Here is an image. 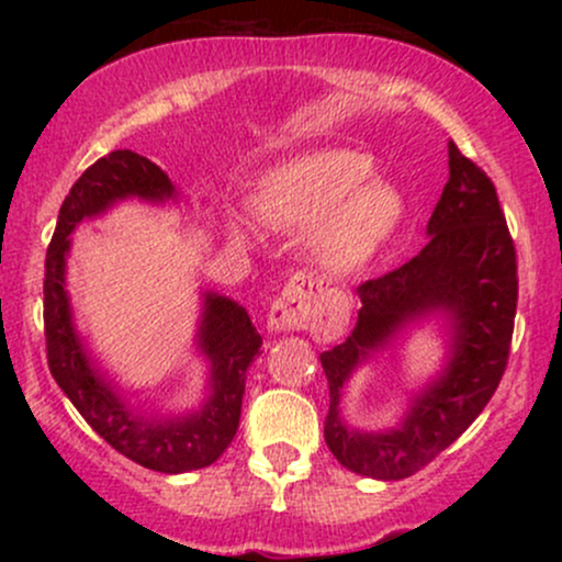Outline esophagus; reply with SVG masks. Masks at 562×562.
<instances>
[{"label":"esophagus","mask_w":562,"mask_h":562,"mask_svg":"<svg viewBox=\"0 0 562 562\" xmlns=\"http://www.w3.org/2000/svg\"><path fill=\"white\" fill-rule=\"evenodd\" d=\"M314 290L317 280H312V274H295L269 308V327L272 330L308 327V322L314 319Z\"/></svg>","instance_id":"34e87169"}]
</instances>
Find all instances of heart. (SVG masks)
<instances>
[{
    "mask_svg": "<svg viewBox=\"0 0 562 562\" xmlns=\"http://www.w3.org/2000/svg\"><path fill=\"white\" fill-rule=\"evenodd\" d=\"M375 160L359 150H317L274 166L254 195L256 216L272 227L314 229L319 259L335 269L370 261L402 222V195L370 179ZM237 237L245 229H235Z\"/></svg>",
    "mask_w": 562,
    "mask_h": 562,
    "instance_id": "obj_1",
    "label": "heart"
}]
</instances>
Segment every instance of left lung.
<instances>
[{
  "mask_svg": "<svg viewBox=\"0 0 562 562\" xmlns=\"http://www.w3.org/2000/svg\"><path fill=\"white\" fill-rule=\"evenodd\" d=\"M417 256L357 288L362 308L344 344L322 353L330 412L325 441L340 465L380 481H402L434 462L481 415L507 370L518 306V259L488 173L449 142V182ZM447 311L456 319L448 372L416 400L402 429L357 435L337 417L339 389L370 347L406 318Z\"/></svg>",
  "mask_w": 562,
  "mask_h": 562,
  "instance_id": "left-lung-1",
  "label": "left lung"
}]
</instances>
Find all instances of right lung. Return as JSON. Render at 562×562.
Masks as SVG:
<instances>
[{
	"instance_id": "1",
	"label": "right lung",
	"mask_w": 562,
	"mask_h": 562,
	"mask_svg": "<svg viewBox=\"0 0 562 562\" xmlns=\"http://www.w3.org/2000/svg\"><path fill=\"white\" fill-rule=\"evenodd\" d=\"M171 179L153 160L132 150H113L76 179L63 200L53 243L44 261V338L49 372L79 415L119 454L156 473H187L209 468L224 454L240 425L245 372L261 348V335L248 312L222 295H205L200 346L211 359V396L190 417H139L121 402L89 364L70 325L66 295L68 235L81 218L100 214L115 200L139 195L171 198Z\"/></svg>"
}]
</instances>
